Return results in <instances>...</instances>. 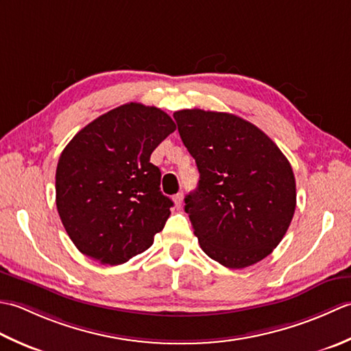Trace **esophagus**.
Instances as JSON below:
<instances>
[{"label": "esophagus", "instance_id": "esophagus-1", "mask_svg": "<svg viewBox=\"0 0 351 351\" xmlns=\"http://www.w3.org/2000/svg\"><path fill=\"white\" fill-rule=\"evenodd\" d=\"M173 199H174V204H176L177 209H180L182 204H183V192H178V194L174 195Z\"/></svg>", "mask_w": 351, "mask_h": 351}]
</instances>
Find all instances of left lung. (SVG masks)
<instances>
[{
	"instance_id": "1",
	"label": "left lung",
	"mask_w": 351,
	"mask_h": 351,
	"mask_svg": "<svg viewBox=\"0 0 351 351\" xmlns=\"http://www.w3.org/2000/svg\"><path fill=\"white\" fill-rule=\"evenodd\" d=\"M174 119L199 173L184 198L199 247L233 269L265 259L295 212L291 163L261 128L232 113L184 109Z\"/></svg>"
}]
</instances>
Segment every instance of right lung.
Segmentation results:
<instances>
[{"label": "right lung", "mask_w": 351, "mask_h": 351, "mask_svg": "<svg viewBox=\"0 0 351 351\" xmlns=\"http://www.w3.org/2000/svg\"><path fill=\"white\" fill-rule=\"evenodd\" d=\"M176 130L168 113L127 103L82 128L60 154L56 204L74 245L104 265H119L153 245L173 202L149 162Z\"/></svg>", "instance_id": "right-lung-1"}]
</instances>
